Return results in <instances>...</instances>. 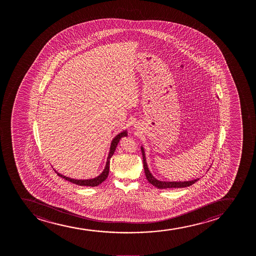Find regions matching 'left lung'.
<instances>
[{"label":"left lung","instance_id":"8db88e82","mask_svg":"<svg viewBox=\"0 0 256 256\" xmlns=\"http://www.w3.org/2000/svg\"><path fill=\"white\" fill-rule=\"evenodd\" d=\"M142 153V159H144V168L145 175L147 178L148 181L156 186L158 188H186L188 186L194 184V182H197L199 178L196 180H190V181H184V182H168V181H160V180H156V178L152 175L148 168L147 162H146V157H145V152H144V148L141 147Z\"/></svg>","mask_w":256,"mask_h":256}]
</instances>
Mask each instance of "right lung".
<instances>
[{"label":"right lung","mask_w":256,"mask_h":256,"mask_svg":"<svg viewBox=\"0 0 256 256\" xmlns=\"http://www.w3.org/2000/svg\"><path fill=\"white\" fill-rule=\"evenodd\" d=\"M127 130H123L122 132L118 133L117 136H115L114 138L112 139V142H111V146H110V150H109L108 156V160H106V166L103 170L102 172L97 176L96 178H92V180H74V178H70L68 176H64L62 174H59L57 170H56V174H58L62 178H65L69 182H74L75 184L80 186H90V187H94V186H99L104 180H106V178L108 176L109 168H110V159L112 157V154H114L115 150L117 148L118 144L121 138L126 136Z\"/></svg>","instance_id":"1"}]
</instances>
